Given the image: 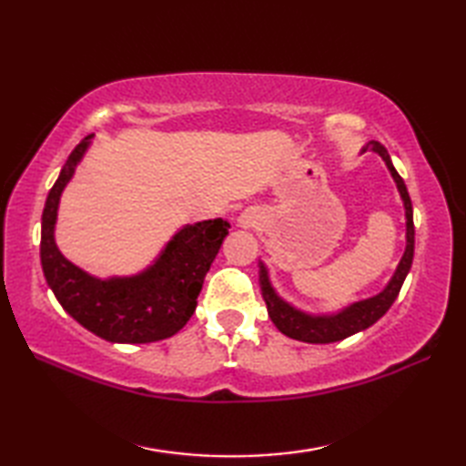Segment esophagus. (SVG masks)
<instances>
[{"label":"esophagus","instance_id":"esophagus-1","mask_svg":"<svg viewBox=\"0 0 466 466\" xmlns=\"http://www.w3.org/2000/svg\"><path fill=\"white\" fill-rule=\"evenodd\" d=\"M260 220V210L258 208H246V210L238 216V224L242 228H254Z\"/></svg>","mask_w":466,"mask_h":466}]
</instances>
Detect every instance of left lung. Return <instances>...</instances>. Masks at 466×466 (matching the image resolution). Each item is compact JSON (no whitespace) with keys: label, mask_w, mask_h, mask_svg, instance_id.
<instances>
[{"label":"left lung","mask_w":466,"mask_h":466,"mask_svg":"<svg viewBox=\"0 0 466 466\" xmlns=\"http://www.w3.org/2000/svg\"><path fill=\"white\" fill-rule=\"evenodd\" d=\"M366 150H372L382 157L386 167H389L394 184H397V190L400 194V200L404 206V218H407V248H404V254L397 266V270L392 274V279L379 294L370 296V299L356 300L349 306H342L340 310L322 312V314L300 310L289 300H284L272 286L268 266H266L262 260H258V268H260L258 282H260L266 309H268V316L276 329L289 336V339L309 342V344H329V342L344 340L356 332L366 330L376 320L382 319L386 310L392 306V302L397 300V296L402 289V282L410 270L412 256H414V222H412V202H410L409 190L407 186H404V180L399 176V172L394 170L390 156L380 142H374V140L369 142L360 152H366Z\"/></svg>","instance_id":"8db88e82"}]
</instances>
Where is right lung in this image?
<instances>
[{
  "label": "right lung",
  "mask_w": 466,
  "mask_h": 466,
  "mask_svg": "<svg viewBox=\"0 0 466 466\" xmlns=\"http://www.w3.org/2000/svg\"><path fill=\"white\" fill-rule=\"evenodd\" d=\"M92 140L94 134L76 146L47 194L39 244L46 282L74 320L107 342L146 344L170 339L194 314L204 276L230 224L214 218L182 226L137 274L97 279L86 272L59 252L56 222L62 194Z\"/></svg>",
  "instance_id": "add662e5"
}]
</instances>
